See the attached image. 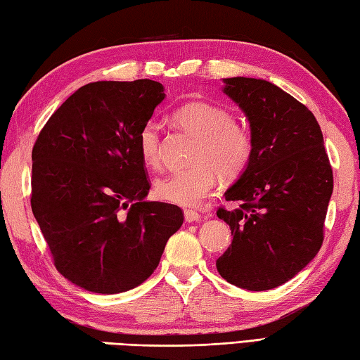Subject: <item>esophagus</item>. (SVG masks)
<instances>
[{
	"instance_id": "1",
	"label": "esophagus",
	"mask_w": 360,
	"mask_h": 360,
	"mask_svg": "<svg viewBox=\"0 0 360 360\" xmlns=\"http://www.w3.org/2000/svg\"><path fill=\"white\" fill-rule=\"evenodd\" d=\"M184 218L187 223H195V221H200L201 219V215L195 210H186L184 212Z\"/></svg>"
}]
</instances>
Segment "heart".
I'll return each mask as SVG.
<instances>
[{"label":"heart","instance_id":"b5f03b06","mask_svg":"<svg viewBox=\"0 0 360 360\" xmlns=\"http://www.w3.org/2000/svg\"><path fill=\"white\" fill-rule=\"evenodd\" d=\"M178 124L198 137L193 167L156 181V195L167 202L196 205L217 186L218 173L224 178L240 174L249 164L254 142L249 129L233 120L224 106L209 102H188L174 112ZM137 150L145 165L160 162L159 124L148 120L137 134Z\"/></svg>","mask_w":360,"mask_h":360}]
</instances>
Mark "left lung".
<instances>
[{
    "mask_svg": "<svg viewBox=\"0 0 360 360\" xmlns=\"http://www.w3.org/2000/svg\"><path fill=\"white\" fill-rule=\"evenodd\" d=\"M224 83V93L249 120L254 150L226 192V201L238 207L217 212L233 236L217 269L238 288L274 289L295 277L322 248L333 168L319 122L303 103L262 79Z\"/></svg>",
    "mask_w": 360,
    "mask_h": 360,
    "instance_id": "8db88e82",
    "label": "left lung"
}]
</instances>
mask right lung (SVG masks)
Masks as SVG:
<instances>
[{
  "label": "right lung",
  "instance_id": "right-lung-1",
  "mask_svg": "<svg viewBox=\"0 0 360 360\" xmlns=\"http://www.w3.org/2000/svg\"><path fill=\"white\" fill-rule=\"evenodd\" d=\"M159 82H94L52 114L32 148L34 217L57 271L97 294L139 286L184 212L145 201L137 134L164 101Z\"/></svg>",
  "mask_w": 360,
  "mask_h": 360
}]
</instances>
